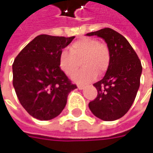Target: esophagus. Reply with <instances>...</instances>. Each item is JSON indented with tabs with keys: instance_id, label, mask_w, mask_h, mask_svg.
I'll use <instances>...</instances> for the list:
<instances>
[{
	"instance_id": "obj_1",
	"label": "esophagus",
	"mask_w": 153,
	"mask_h": 153,
	"mask_svg": "<svg viewBox=\"0 0 153 153\" xmlns=\"http://www.w3.org/2000/svg\"><path fill=\"white\" fill-rule=\"evenodd\" d=\"M78 88L79 90L83 89L84 88V85H81V84H78Z\"/></svg>"
}]
</instances>
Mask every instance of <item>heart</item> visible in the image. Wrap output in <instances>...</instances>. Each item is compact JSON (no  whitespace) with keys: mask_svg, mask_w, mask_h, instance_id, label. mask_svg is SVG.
<instances>
[{"mask_svg":"<svg viewBox=\"0 0 153 153\" xmlns=\"http://www.w3.org/2000/svg\"><path fill=\"white\" fill-rule=\"evenodd\" d=\"M69 50H62L59 56V65L67 75H73L77 68V60L81 57L83 69L79 70L73 79L79 83H88L103 74L110 62L109 47L92 37H84L73 43Z\"/></svg>","mask_w":153,"mask_h":153,"instance_id":"obj_1","label":"heart"}]
</instances>
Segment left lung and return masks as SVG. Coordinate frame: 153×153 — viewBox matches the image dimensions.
<instances>
[{"label": "left lung", "instance_id": "8db88e82", "mask_svg": "<svg viewBox=\"0 0 153 153\" xmlns=\"http://www.w3.org/2000/svg\"><path fill=\"white\" fill-rule=\"evenodd\" d=\"M106 42L110 52V62L103 79L93 85L97 97L89 103L92 114L103 121L123 117L134 103L140 84L142 66L128 41L110 28L90 32Z\"/></svg>", "mask_w": 153, "mask_h": 153}]
</instances>
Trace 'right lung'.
I'll use <instances>...</instances> for the list:
<instances>
[{
    "mask_svg": "<svg viewBox=\"0 0 153 153\" xmlns=\"http://www.w3.org/2000/svg\"><path fill=\"white\" fill-rule=\"evenodd\" d=\"M74 37L42 34L21 50L13 63V85L19 103L41 121L61 114L68 95L77 88L61 69L59 56Z\"/></svg>",
    "mask_w": 153,
    "mask_h": 153,
    "instance_id": "add662e5",
    "label": "right lung"
}]
</instances>
